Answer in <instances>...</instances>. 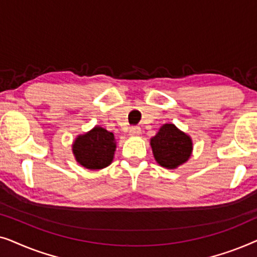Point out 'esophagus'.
Masks as SVG:
<instances>
[{"label":"esophagus","instance_id":"1","mask_svg":"<svg viewBox=\"0 0 257 257\" xmlns=\"http://www.w3.org/2000/svg\"><path fill=\"white\" fill-rule=\"evenodd\" d=\"M142 135V130H140L139 127H131L130 128L128 131V136L131 137H138Z\"/></svg>","mask_w":257,"mask_h":257}]
</instances>
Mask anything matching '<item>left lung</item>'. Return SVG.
Instances as JSON below:
<instances>
[{
  "label": "left lung",
  "instance_id": "obj_1",
  "mask_svg": "<svg viewBox=\"0 0 257 257\" xmlns=\"http://www.w3.org/2000/svg\"><path fill=\"white\" fill-rule=\"evenodd\" d=\"M153 157L161 167L175 170L187 163L193 152L191 136L179 130L174 124H164L151 138Z\"/></svg>",
  "mask_w": 257,
  "mask_h": 257
}]
</instances>
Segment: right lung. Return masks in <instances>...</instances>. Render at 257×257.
<instances>
[{"label":"right lung","mask_w":257,"mask_h":257,"mask_svg":"<svg viewBox=\"0 0 257 257\" xmlns=\"http://www.w3.org/2000/svg\"><path fill=\"white\" fill-rule=\"evenodd\" d=\"M117 149L113 133L100 126L77 136L72 143V153L77 163L91 171L103 170L113 161Z\"/></svg>","instance_id":"add662e5"}]
</instances>
